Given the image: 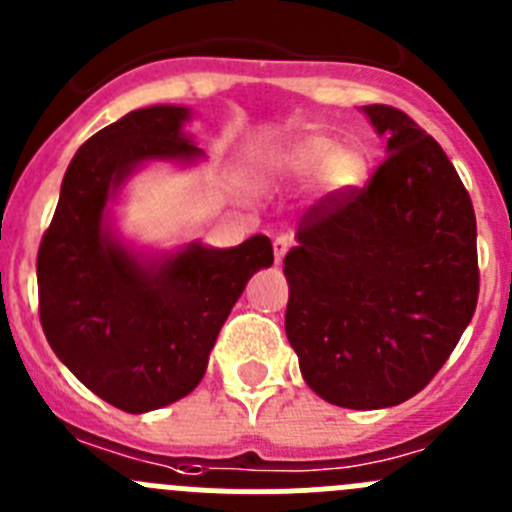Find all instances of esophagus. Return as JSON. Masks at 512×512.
<instances>
[{"label":"esophagus","mask_w":512,"mask_h":512,"mask_svg":"<svg viewBox=\"0 0 512 512\" xmlns=\"http://www.w3.org/2000/svg\"><path fill=\"white\" fill-rule=\"evenodd\" d=\"M288 250H290L288 234H280V237H275V240H272V252H275V260L278 262H283V257L288 255Z\"/></svg>","instance_id":"obj_1"}]
</instances>
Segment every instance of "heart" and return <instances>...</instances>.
<instances>
[{"label": "heart", "instance_id": "b5f03b06", "mask_svg": "<svg viewBox=\"0 0 512 512\" xmlns=\"http://www.w3.org/2000/svg\"><path fill=\"white\" fill-rule=\"evenodd\" d=\"M272 166L288 176H308L321 169L323 184L328 189H348L364 179L366 159L356 146H338L333 148V141L328 136H310L295 138L293 143L280 151L272 161Z\"/></svg>", "mask_w": 512, "mask_h": 512}]
</instances>
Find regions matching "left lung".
I'll return each instance as SVG.
<instances>
[{"mask_svg": "<svg viewBox=\"0 0 512 512\" xmlns=\"http://www.w3.org/2000/svg\"><path fill=\"white\" fill-rule=\"evenodd\" d=\"M386 159L366 186L303 214L285 255V333L336 407L412 399L460 343L480 295L472 199L437 141L394 105H366Z\"/></svg>", "mask_w": 512, "mask_h": 512, "instance_id": "8db88e82", "label": "left lung"}]
</instances>
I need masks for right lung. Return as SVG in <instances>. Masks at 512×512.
<instances>
[{"instance_id": "1", "label": "right lung", "mask_w": 512, "mask_h": 512, "mask_svg": "<svg viewBox=\"0 0 512 512\" xmlns=\"http://www.w3.org/2000/svg\"><path fill=\"white\" fill-rule=\"evenodd\" d=\"M179 105H154L105 126L78 148L37 252L47 343L93 394L128 414L189 394L252 272L272 265L265 234L232 250L191 245L146 267L103 229L123 176L146 159H191Z\"/></svg>"}]
</instances>
